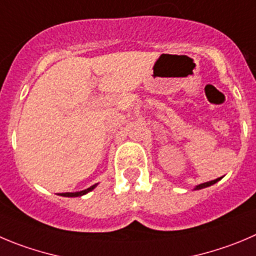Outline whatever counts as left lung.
<instances>
[{"label": "left lung", "mask_w": 256, "mask_h": 256, "mask_svg": "<svg viewBox=\"0 0 256 256\" xmlns=\"http://www.w3.org/2000/svg\"><path fill=\"white\" fill-rule=\"evenodd\" d=\"M222 178V176H221ZM221 178H217V179H214V180H211V182H206V183H202V184H198L197 187L194 188V190H202V188H206V187H210V186H212V184H214V183H217L220 180V179Z\"/></svg>", "instance_id": "obj_1"}]
</instances>
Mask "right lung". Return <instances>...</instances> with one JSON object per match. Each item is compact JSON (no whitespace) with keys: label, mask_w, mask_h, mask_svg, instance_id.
<instances>
[{"label":"right lung","mask_w":256,"mask_h":256,"mask_svg":"<svg viewBox=\"0 0 256 256\" xmlns=\"http://www.w3.org/2000/svg\"><path fill=\"white\" fill-rule=\"evenodd\" d=\"M96 186H97V184H93V186H90V188H87V190H80V192H73V193H70V192H66V193H62L60 196H64V197H80V196H84V194H87L88 192H90V190H94V188H96Z\"/></svg>","instance_id":"right-lung-1"}]
</instances>
